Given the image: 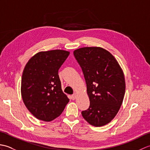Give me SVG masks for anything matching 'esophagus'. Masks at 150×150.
Returning <instances> with one entry per match:
<instances>
[{
  "label": "esophagus",
  "mask_w": 150,
  "mask_h": 150,
  "mask_svg": "<svg viewBox=\"0 0 150 150\" xmlns=\"http://www.w3.org/2000/svg\"><path fill=\"white\" fill-rule=\"evenodd\" d=\"M76 97H77V94H76V93H74V94H73V95H71V98H72V100H74V99H75Z\"/></svg>",
  "instance_id": "esophagus-1"
}]
</instances>
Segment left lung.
I'll use <instances>...</instances> for the list:
<instances>
[{
  "label": "left lung",
  "instance_id": "1",
  "mask_svg": "<svg viewBox=\"0 0 150 150\" xmlns=\"http://www.w3.org/2000/svg\"><path fill=\"white\" fill-rule=\"evenodd\" d=\"M73 54L81 67L90 104L82 111L91 125L103 126L119 111L125 93V79L115 58L100 47H84Z\"/></svg>",
  "mask_w": 150,
  "mask_h": 150
}]
</instances>
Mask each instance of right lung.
<instances>
[{
	"mask_svg": "<svg viewBox=\"0 0 150 150\" xmlns=\"http://www.w3.org/2000/svg\"><path fill=\"white\" fill-rule=\"evenodd\" d=\"M69 55V52L61 50L40 52L31 57L25 66L21 80L22 100L39 120H54L68 103L58 72Z\"/></svg>",
	"mask_w": 150,
	"mask_h": 150,
	"instance_id": "obj_1",
	"label": "right lung"
}]
</instances>
